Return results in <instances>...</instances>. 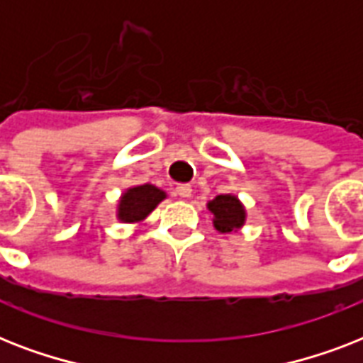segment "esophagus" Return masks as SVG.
I'll use <instances>...</instances> for the list:
<instances>
[{
	"label": "esophagus",
	"instance_id": "esophagus-1",
	"mask_svg": "<svg viewBox=\"0 0 363 363\" xmlns=\"http://www.w3.org/2000/svg\"><path fill=\"white\" fill-rule=\"evenodd\" d=\"M177 196H181V198H190L192 196V186L190 184H179L175 188Z\"/></svg>",
	"mask_w": 363,
	"mask_h": 363
}]
</instances>
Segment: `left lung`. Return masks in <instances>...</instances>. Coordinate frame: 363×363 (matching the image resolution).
<instances>
[{
	"label": "left lung",
	"mask_w": 363,
	"mask_h": 363,
	"mask_svg": "<svg viewBox=\"0 0 363 363\" xmlns=\"http://www.w3.org/2000/svg\"><path fill=\"white\" fill-rule=\"evenodd\" d=\"M209 211L213 213V226L220 233H230L245 224V209L241 201L232 194H222L209 201Z\"/></svg>",
	"instance_id": "obj_1"
}]
</instances>
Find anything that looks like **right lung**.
Masks as SVG:
<instances>
[{
	"mask_svg": "<svg viewBox=\"0 0 363 363\" xmlns=\"http://www.w3.org/2000/svg\"><path fill=\"white\" fill-rule=\"evenodd\" d=\"M165 198V192L152 184H141V186L130 188L121 198L118 203V218L122 222H139L147 218L156 205Z\"/></svg>",
	"mask_w": 363,
	"mask_h": 363,
	"instance_id": "right-lung-1",
	"label": "right lung"
}]
</instances>
